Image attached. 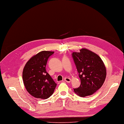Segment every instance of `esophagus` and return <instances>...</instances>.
<instances>
[{"mask_svg":"<svg viewBox=\"0 0 124 124\" xmlns=\"http://www.w3.org/2000/svg\"><path fill=\"white\" fill-rule=\"evenodd\" d=\"M64 81L67 82V83H70L71 82V79L69 78H64Z\"/></svg>","mask_w":124,"mask_h":124,"instance_id":"obj_1","label":"esophagus"}]
</instances>
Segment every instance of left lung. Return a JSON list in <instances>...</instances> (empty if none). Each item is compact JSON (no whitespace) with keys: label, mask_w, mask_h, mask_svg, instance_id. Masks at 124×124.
<instances>
[{"label":"left lung","mask_w":124,"mask_h":124,"mask_svg":"<svg viewBox=\"0 0 124 124\" xmlns=\"http://www.w3.org/2000/svg\"><path fill=\"white\" fill-rule=\"evenodd\" d=\"M81 80V85L74 88L78 96L92 95L102 86L106 76L105 66L100 57L86 49L72 54Z\"/></svg>","instance_id":"1"}]
</instances>
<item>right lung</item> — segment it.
<instances>
[{
    "label": "right lung",
    "instance_id": "obj_1",
    "mask_svg": "<svg viewBox=\"0 0 124 124\" xmlns=\"http://www.w3.org/2000/svg\"><path fill=\"white\" fill-rule=\"evenodd\" d=\"M54 52L43 51L33 56L25 65L23 72V84L33 97L47 99L53 94L56 84L46 71L47 60Z\"/></svg>",
    "mask_w": 124,
    "mask_h": 124
}]
</instances>
